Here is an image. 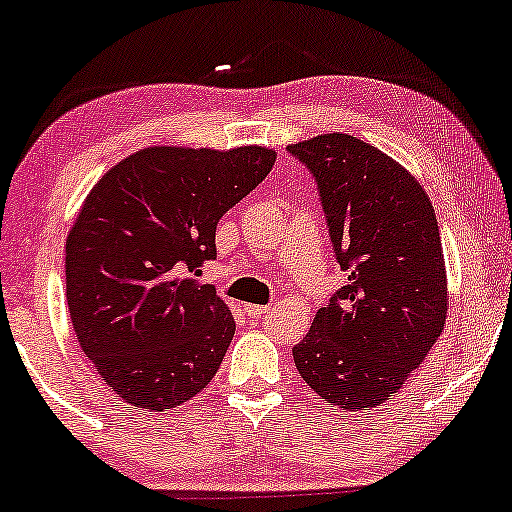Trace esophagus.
Returning a JSON list of instances; mask_svg holds the SVG:
<instances>
[{"mask_svg": "<svg viewBox=\"0 0 512 512\" xmlns=\"http://www.w3.org/2000/svg\"><path fill=\"white\" fill-rule=\"evenodd\" d=\"M271 308L269 306H257V304H246V313L250 315L253 320H262L266 313H269Z\"/></svg>", "mask_w": 512, "mask_h": 512, "instance_id": "esophagus-1", "label": "esophagus"}]
</instances>
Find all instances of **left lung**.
I'll list each match as a JSON object with an SVG mask.
<instances>
[{
	"instance_id": "obj_1",
	"label": "left lung",
	"mask_w": 512,
	"mask_h": 512,
	"mask_svg": "<svg viewBox=\"0 0 512 512\" xmlns=\"http://www.w3.org/2000/svg\"><path fill=\"white\" fill-rule=\"evenodd\" d=\"M318 181L348 285L294 345L306 385L329 406L371 410L394 397L448 318L441 234L420 181L371 143L318 134L287 146Z\"/></svg>"
}]
</instances>
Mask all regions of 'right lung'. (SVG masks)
Wrapping results in <instances>:
<instances>
[{"instance_id": "1", "label": "right lung", "mask_w": 512, "mask_h": 512, "mask_svg": "<svg viewBox=\"0 0 512 512\" xmlns=\"http://www.w3.org/2000/svg\"><path fill=\"white\" fill-rule=\"evenodd\" d=\"M276 150L150 146L115 164L67 236V304L81 350L118 397L162 413L211 383L236 322L213 285L215 227Z\"/></svg>"}]
</instances>
